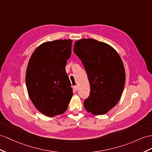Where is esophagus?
I'll return each mask as SVG.
<instances>
[{"label": "esophagus", "mask_w": 152, "mask_h": 152, "mask_svg": "<svg viewBox=\"0 0 152 152\" xmlns=\"http://www.w3.org/2000/svg\"><path fill=\"white\" fill-rule=\"evenodd\" d=\"M74 89H75V91H77L78 90V86H77V85H75V86H74Z\"/></svg>", "instance_id": "obj_1"}]
</instances>
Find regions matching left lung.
<instances>
[{
	"mask_svg": "<svg viewBox=\"0 0 152 152\" xmlns=\"http://www.w3.org/2000/svg\"><path fill=\"white\" fill-rule=\"evenodd\" d=\"M74 52L82 61L91 85L85 108L94 115L107 113L118 104L125 84L121 58L110 45L91 38L76 41Z\"/></svg>",
	"mask_w": 152,
	"mask_h": 152,
	"instance_id": "obj_1",
	"label": "left lung"
}]
</instances>
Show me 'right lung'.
Masks as SVG:
<instances>
[{
  "mask_svg": "<svg viewBox=\"0 0 152 152\" xmlns=\"http://www.w3.org/2000/svg\"><path fill=\"white\" fill-rule=\"evenodd\" d=\"M72 42L65 39L44 42L30 57L26 75L27 90L34 106L46 116L64 113L73 95L65 69Z\"/></svg>",
  "mask_w": 152,
  "mask_h": 152,
  "instance_id": "1",
  "label": "right lung"
}]
</instances>
